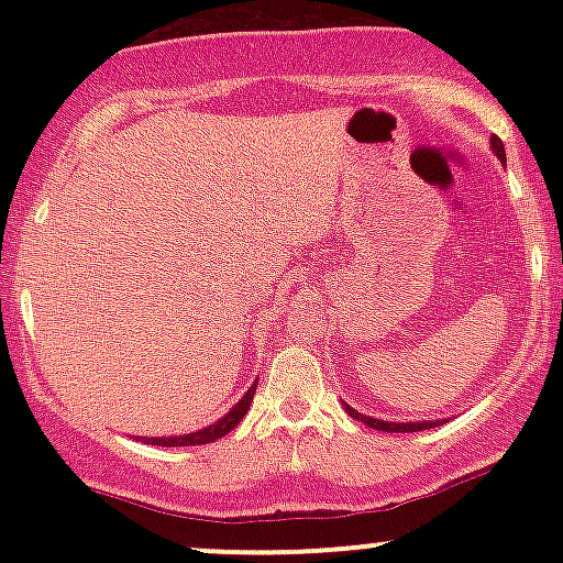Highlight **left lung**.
I'll return each instance as SVG.
<instances>
[{
    "label": "left lung",
    "instance_id": "8db88e82",
    "mask_svg": "<svg viewBox=\"0 0 563 563\" xmlns=\"http://www.w3.org/2000/svg\"><path fill=\"white\" fill-rule=\"evenodd\" d=\"M489 142H493V151H495V156L500 158L503 164H506V147H503L500 137H493V140H489ZM344 410L349 412V416L354 418V421H363L365 426H371V429H378V431H391V434H402V431H426V429H431V426H439V423H444V421H412V423H391V421H378V418L363 416V412H357V410H354V407H349L346 402H344Z\"/></svg>",
    "mask_w": 563,
    "mask_h": 563
}]
</instances>
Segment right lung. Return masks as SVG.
<instances>
[{"instance_id":"obj_1","label":"right lung","mask_w":563,"mask_h":563,"mask_svg":"<svg viewBox=\"0 0 563 563\" xmlns=\"http://www.w3.org/2000/svg\"><path fill=\"white\" fill-rule=\"evenodd\" d=\"M254 394H256V384H251V389L243 394L241 402L232 407L228 416H222L217 423L206 426V429H198V431H192V434H183V437H140V442L158 444V448H192V444L217 442V439L230 434V431L243 421V416L249 412Z\"/></svg>"}]
</instances>
